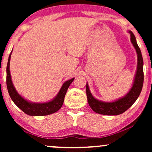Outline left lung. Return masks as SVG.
Segmentation results:
<instances>
[{
  "label": "left lung",
  "instance_id": "1",
  "mask_svg": "<svg viewBox=\"0 0 152 152\" xmlns=\"http://www.w3.org/2000/svg\"><path fill=\"white\" fill-rule=\"evenodd\" d=\"M131 35V41L136 49L138 56V67L134 84L127 94L122 98H120L112 102H104L95 99L89 90L88 85L86 84V96L88 104L95 113L108 115H120L126 111L133 105L140 95L142 88L144 73H143V59L140 48L137 44L136 37L132 32H129Z\"/></svg>",
  "mask_w": 152,
  "mask_h": 152
}]
</instances>
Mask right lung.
<instances>
[{
	"label": "right lung",
	"instance_id": "right-lung-1",
	"mask_svg": "<svg viewBox=\"0 0 152 152\" xmlns=\"http://www.w3.org/2000/svg\"><path fill=\"white\" fill-rule=\"evenodd\" d=\"M11 58V54L9 56L8 62L7 65V78H6V83H7V91L9 95L14 103L22 110L25 113L29 115L32 116H41L47 115L55 113L61 109L64 103V97H65L66 91L70 84L73 82L74 78L67 81L62 85L59 93L57 96L52 101L45 103H32L27 101L23 97H22L17 93L14 88L12 81L11 79L10 71V61Z\"/></svg>",
	"mask_w": 152,
	"mask_h": 152
}]
</instances>
